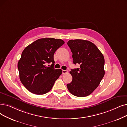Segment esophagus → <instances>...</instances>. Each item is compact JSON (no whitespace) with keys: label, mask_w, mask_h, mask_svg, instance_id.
<instances>
[{"label":"esophagus","mask_w":127,"mask_h":127,"mask_svg":"<svg viewBox=\"0 0 127 127\" xmlns=\"http://www.w3.org/2000/svg\"><path fill=\"white\" fill-rule=\"evenodd\" d=\"M67 72H68L67 70H62V74H66Z\"/></svg>","instance_id":"obj_1"}]
</instances>
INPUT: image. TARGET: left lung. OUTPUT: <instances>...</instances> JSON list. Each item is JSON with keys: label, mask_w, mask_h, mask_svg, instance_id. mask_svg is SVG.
Masks as SVG:
<instances>
[{"label": "left lung", "mask_w": 127, "mask_h": 127, "mask_svg": "<svg viewBox=\"0 0 127 127\" xmlns=\"http://www.w3.org/2000/svg\"><path fill=\"white\" fill-rule=\"evenodd\" d=\"M67 45L73 53V63L80 68L71 69L73 80L67 85L68 91L75 96L90 95L100 85L105 74L103 54L92 42L85 40H70Z\"/></svg>", "instance_id": "left-lung-1"}]
</instances>
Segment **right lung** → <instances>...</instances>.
I'll return each mask as SVG.
<instances>
[{
	"label": "right lung",
	"instance_id": "right-lung-1",
	"mask_svg": "<svg viewBox=\"0 0 127 127\" xmlns=\"http://www.w3.org/2000/svg\"><path fill=\"white\" fill-rule=\"evenodd\" d=\"M64 43L60 39H39L27 46L18 63L20 79L31 92L41 95L50 91L55 81L62 74L61 69L53 67L54 54ZM52 62L50 67L46 63Z\"/></svg>",
	"mask_w": 127,
	"mask_h": 127
}]
</instances>
